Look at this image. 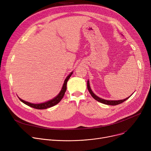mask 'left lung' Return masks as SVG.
<instances>
[{"label": "left lung", "mask_w": 151, "mask_h": 151, "mask_svg": "<svg viewBox=\"0 0 151 151\" xmlns=\"http://www.w3.org/2000/svg\"><path fill=\"white\" fill-rule=\"evenodd\" d=\"M88 84H87V86H88V89L89 91V92H90L91 95L92 96V97L95 99L97 101L101 103V104H105V105H113V106H114V105H119L120 104H122V103H123L124 101H125V100H127L130 97L126 98L124 100H105V99H101L100 97H99L98 96H97L96 94L93 93V92L92 91L91 89V87H90V84H89V80L88 81V83H87Z\"/></svg>", "instance_id": "1"}]
</instances>
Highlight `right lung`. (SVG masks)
I'll return each instance as SVG.
<instances>
[{
  "label": "right lung",
  "instance_id": "add662e5",
  "mask_svg": "<svg viewBox=\"0 0 151 151\" xmlns=\"http://www.w3.org/2000/svg\"><path fill=\"white\" fill-rule=\"evenodd\" d=\"M72 73H73V71H72V72H71L69 74V75L66 78V79H65V81H64V83H63V84L62 88L60 92H59V93L55 98L52 99L51 100H49V101H47L45 102V103H42V104H31V103H29V102H27L26 101L23 100L21 99L19 97H18V98L24 104H26L27 106H30L32 108H35V109H46V108L52 107V106H54L55 105H57L58 103H59L60 101L62 99L63 97L64 96L65 92V91L67 90V81L69 80V78H70V76H71V75H72Z\"/></svg>",
  "mask_w": 151,
  "mask_h": 151
}]
</instances>
